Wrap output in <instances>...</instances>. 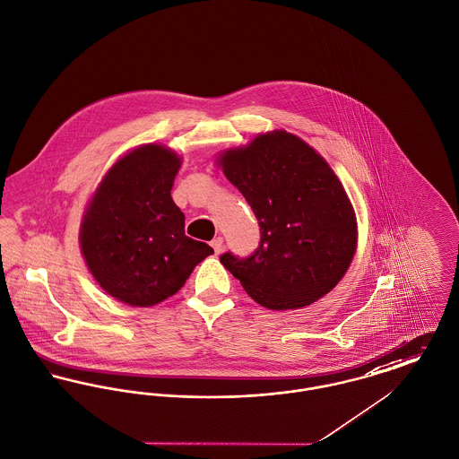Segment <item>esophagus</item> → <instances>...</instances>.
Returning <instances> with one entry per match:
<instances>
[{
  "mask_svg": "<svg viewBox=\"0 0 459 459\" xmlns=\"http://www.w3.org/2000/svg\"><path fill=\"white\" fill-rule=\"evenodd\" d=\"M211 245H212V248H214L216 254L222 252V238H221V237H216L214 240L211 241Z\"/></svg>",
  "mask_w": 459,
  "mask_h": 459,
  "instance_id": "34e87169",
  "label": "esophagus"
}]
</instances>
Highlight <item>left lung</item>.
<instances>
[{
	"label": "left lung",
	"instance_id": "left-lung-1",
	"mask_svg": "<svg viewBox=\"0 0 459 459\" xmlns=\"http://www.w3.org/2000/svg\"><path fill=\"white\" fill-rule=\"evenodd\" d=\"M222 169L261 226V243L247 259L219 257L263 307L291 311L335 289L358 248V219L330 164L285 129L219 152Z\"/></svg>",
	"mask_w": 459,
	"mask_h": 459
}]
</instances>
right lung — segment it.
Segmentation results:
<instances>
[{"mask_svg": "<svg viewBox=\"0 0 459 459\" xmlns=\"http://www.w3.org/2000/svg\"><path fill=\"white\" fill-rule=\"evenodd\" d=\"M181 164L169 146H134L103 174L84 207L82 259L101 290L122 304H160L214 254L185 235V214L170 196Z\"/></svg>", "mask_w": 459, "mask_h": 459, "instance_id": "add662e5", "label": "right lung"}]
</instances>
